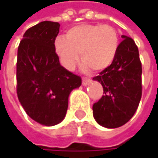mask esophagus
<instances>
[{
    "instance_id": "1",
    "label": "esophagus",
    "mask_w": 158,
    "mask_h": 158,
    "mask_svg": "<svg viewBox=\"0 0 158 158\" xmlns=\"http://www.w3.org/2000/svg\"><path fill=\"white\" fill-rule=\"evenodd\" d=\"M89 83H90V79H89V78H83L82 79V85L83 86H87Z\"/></svg>"
}]
</instances>
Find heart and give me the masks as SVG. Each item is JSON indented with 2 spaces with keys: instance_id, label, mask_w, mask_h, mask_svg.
<instances>
[{
  "instance_id": "obj_1",
  "label": "heart",
  "mask_w": 158,
  "mask_h": 158,
  "mask_svg": "<svg viewBox=\"0 0 158 158\" xmlns=\"http://www.w3.org/2000/svg\"><path fill=\"white\" fill-rule=\"evenodd\" d=\"M118 48V34L109 24H79L66 32V38L58 36L54 42L55 54L68 70L75 69L80 55L84 70L102 71L112 64Z\"/></svg>"
}]
</instances>
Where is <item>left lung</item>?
I'll list each match as a JSON object with an SVG mask.
<instances>
[{
    "instance_id": "1",
    "label": "left lung",
    "mask_w": 158,
    "mask_h": 158,
    "mask_svg": "<svg viewBox=\"0 0 158 158\" xmlns=\"http://www.w3.org/2000/svg\"><path fill=\"white\" fill-rule=\"evenodd\" d=\"M114 61L93 80L103 87V94L92 106L96 122L106 128L125 124L136 111L142 96V64L135 41L126 35Z\"/></svg>"
}]
</instances>
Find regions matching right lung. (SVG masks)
I'll return each mask as SVG.
<instances>
[{
	"label": "right lung",
	"instance_id": "obj_1",
	"mask_svg": "<svg viewBox=\"0 0 158 158\" xmlns=\"http://www.w3.org/2000/svg\"><path fill=\"white\" fill-rule=\"evenodd\" d=\"M58 23L44 21L29 28L18 47L17 96L27 115L53 126L67 113L70 92L80 87V77L63 68L54 51Z\"/></svg>",
	"mask_w": 158,
	"mask_h": 158
}]
</instances>
